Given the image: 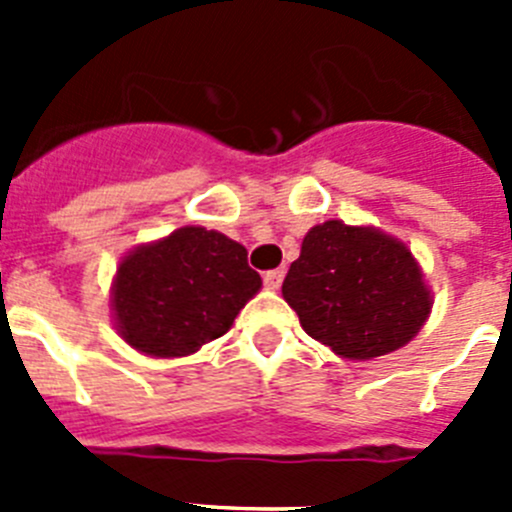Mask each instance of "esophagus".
<instances>
[{"instance_id": "esophagus-1", "label": "esophagus", "mask_w": 512, "mask_h": 512, "mask_svg": "<svg viewBox=\"0 0 512 512\" xmlns=\"http://www.w3.org/2000/svg\"><path fill=\"white\" fill-rule=\"evenodd\" d=\"M284 282V269H271L264 274V284L269 289H279Z\"/></svg>"}]
</instances>
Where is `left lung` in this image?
<instances>
[{
    "label": "left lung",
    "mask_w": 512,
    "mask_h": 512,
    "mask_svg": "<svg viewBox=\"0 0 512 512\" xmlns=\"http://www.w3.org/2000/svg\"><path fill=\"white\" fill-rule=\"evenodd\" d=\"M282 295L307 336L346 359L397 351L431 312V292L413 253L390 235L341 220L305 235Z\"/></svg>",
    "instance_id": "obj_1"
}]
</instances>
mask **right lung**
<instances>
[{"instance_id":"obj_1","label":"right lung","mask_w":512,"mask_h":512,"mask_svg":"<svg viewBox=\"0 0 512 512\" xmlns=\"http://www.w3.org/2000/svg\"><path fill=\"white\" fill-rule=\"evenodd\" d=\"M261 289L246 248L205 228H179L122 259L112 310L122 338L148 356H187L228 333Z\"/></svg>"}]
</instances>
